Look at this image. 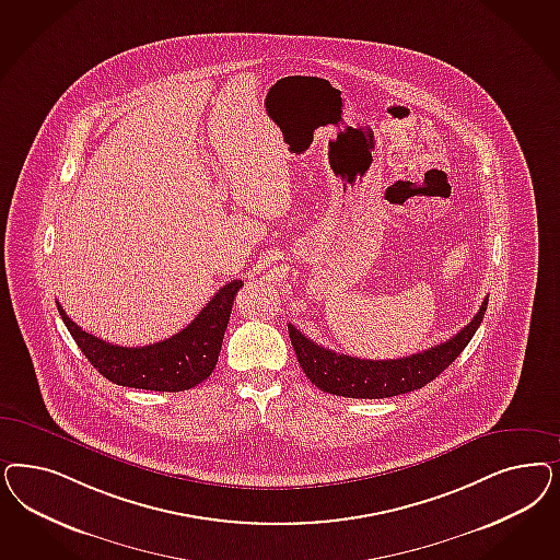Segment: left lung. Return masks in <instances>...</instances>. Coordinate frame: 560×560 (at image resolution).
<instances>
[{
  "label": "left lung",
  "instance_id": "1",
  "mask_svg": "<svg viewBox=\"0 0 560 560\" xmlns=\"http://www.w3.org/2000/svg\"><path fill=\"white\" fill-rule=\"evenodd\" d=\"M487 305L488 296L474 319L447 342L436 343L429 350L404 359H354L308 340L307 336L289 324L290 342L308 381L325 394L357 399L394 397L420 389L439 377L474 338L476 329L482 324Z\"/></svg>",
  "mask_w": 560,
  "mask_h": 560
}]
</instances>
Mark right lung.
Here are the masks:
<instances>
[{
    "label": "right lung",
    "mask_w": 560,
    "mask_h": 560,
    "mask_svg": "<svg viewBox=\"0 0 560 560\" xmlns=\"http://www.w3.org/2000/svg\"><path fill=\"white\" fill-rule=\"evenodd\" d=\"M241 287V280H231L179 334L140 348H127L94 338L73 324L59 303L57 311L78 348L103 377L136 389L185 392L212 375L231 319L236 290Z\"/></svg>",
    "instance_id": "obj_1"
}]
</instances>
